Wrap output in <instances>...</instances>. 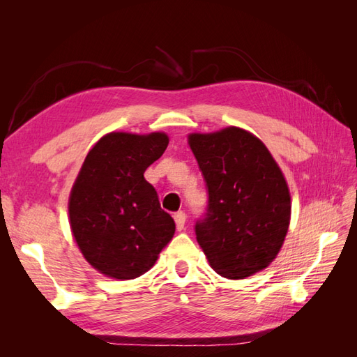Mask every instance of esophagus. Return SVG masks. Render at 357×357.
<instances>
[{
    "mask_svg": "<svg viewBox=\"0 0 357 357\" xmlns=\"http://www.w3.org/2000/svg\"><path fill=\"white\" fill-rule=\"evenodd\" d=\"M174 220H176V226H177V231H183L185 229V223H186V214L183 211H177L174 214Z\"/></svg>",
    "mask_w": 357,
    "mask_h": 357,
    "instance_id": "esophagus-1",
    "label": "esophagus"
}]
</instances>
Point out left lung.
<instances>
[{
    "instance_id": "1",
    "label": "left lung",
    "mask_w": 357,
    "mask_h": 357,
    "mask_svg": "<svg viewBox=\"0 0 357 357\" xmlns=\"http://www.w3.org/2000/svg\"><path fill=\"white\" fill-rule=\"evenodd\" d=\"M189 146L207 183V211L195 234L211 268L231 280L262 271L278 255L290 223L282 169L261 139L236 126L190 134Z\"/></svg>"
}]
</instances>
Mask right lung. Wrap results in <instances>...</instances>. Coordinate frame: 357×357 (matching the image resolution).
Segmentation results:
<instances>
[{
    "label": "right lung",
    "instance_id": "1",
    "mask_svg": "<svg viewBox=\"0 0 357 357\" xmlns=\"http://www.w3.org/2000/svg\"><path fill=\"white\" fill-rule=\"evenodd\" d=\"M169 143L164 132H110L86 156L68 201L70 226L96 271L116 280L147 273L176 223L144 178Z\"/></svg>",
    "mask_w": 357,
    "mask_h": 357
}]
</instances>
